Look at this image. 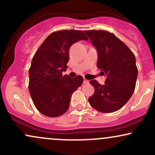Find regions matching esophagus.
I'll list each match as a JSON object with an SVG mask.
<instances>
[{"label": "esophagus", "mask_w": 155, "mask_h": 155, "mask_svg": "<svg viewBox=\"0 0 155 155\" xmlns=\"http://www.w3.org/2000/svg\"><path fill=\"white\" fill-rule=\"evenodd\" d=\"M84 84H89V81L85 78H84Z\"/></svg>", "instance_id": "esophagus-1"}]
</instances>
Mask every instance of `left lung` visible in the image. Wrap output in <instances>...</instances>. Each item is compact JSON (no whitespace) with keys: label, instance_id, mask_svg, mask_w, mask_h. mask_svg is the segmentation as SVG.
<instances>
[{"label":"left lung","instance_id":"left-lung-1","mask_svg":"<svg viewBox=\"0 0 155 155\" xmlns=\"http://www.w3.org/2000/svg\"><path fill=\"white\" fill-rule=\"evenodd\" d=\"M97 51V67L106 76L105 84L90 81L95 92L89 97L90 106L103 113L120 109L132 96L138 68L132 51L114 33L106 31H85Z\"/></svg>","mask_w":155,"mask_h":155}]
</instances>
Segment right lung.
Here are the masks:
<instances>
[{"label": "right lung", "mask_w": 155, "mask_h": 155, "mask_svg": "<svg viewBox=\"0 0 155 155\" xmlns=\"http://www.w3.org/2000/svg\"><path fill=\"white\" fill-rule=\"evenodd\" d=\"M87 40L76 30L53 32L37 49L29 69V92L35 108L49 117L68 111L73 92L83 83V77L63 76L67 69L69 49L73 44Z\"/></svg>", "instance_id": "right-lung-1"}]
</instances>
